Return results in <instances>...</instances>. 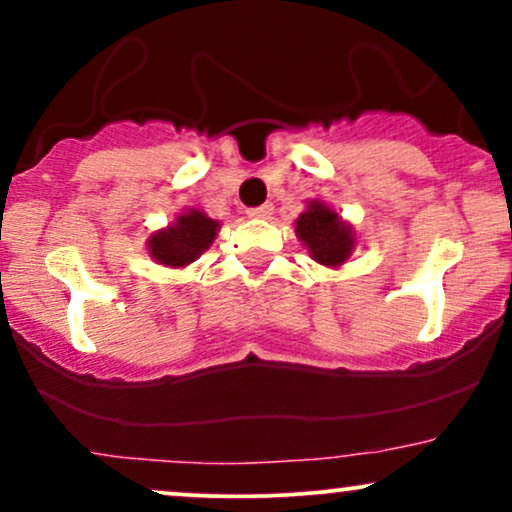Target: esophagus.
<instances>
[{"instance_id": "obj_1", "label": "esophagus", "mask_w": 512, "mask_h": 512, "mask_svg": "<svg viewBox=\"0 0 512 512\" xmlns=\"http://www.w3.org/2000/svg\"><path fill=\"white\" fill-rule=\"evenodd\" d=\"M274 211V204L272 202H264L262 207H255V209H248V214L252 216V219H269Z\"/></svg>"}]
</instances>
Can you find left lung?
<instances>
[{
	"mask_svg": "<svg viewBox=\"0 0 512 512\" xmlns=\"http://www.w3.org/2000/svg\"><path fill=\"white\" fill-rule=\"evenodd\" d=\"M296 236L303 240L310 257L325 267L344 264L356 245L354 228L320 199H313L308 209L296 219Z\"/></svg>",
	"mask_w": 512,
	"mask_h": 512,
	"instance_id": "1",
	"label": "left lung"
}]
</instances>
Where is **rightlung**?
I'll return each instance as SVG.
<instances>
[{"label": "right lung", "instance_id": "right-lung-1", "mask_svg": "<svg viewBox=\"0 0 512 512\" xmlns=\"http://www.w3.org/2000/svg\"><path fill=\"white\" fill-rule=\"evenodd\" d=\"M219 233V221L209 219L202 209H187L168 228L151 233L146 240L149 255L166 267H185L195 262Z\"/></svg>", "mask_w": 512, "mask_h": 512}]
</instances>
